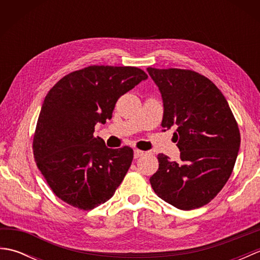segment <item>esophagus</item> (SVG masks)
I'll return each mask as SVG.
<instances>
[{
	"mask_svg": "<svg viewBox=\"0 0 260 260\" xmlns=\"http://www.w3.org/2000/svg\"><path fill=\"white\" fill-rule=\"evenodd\" d=\"M144 155V152L140 151V150H134V158H139L141 156Z\"/></svg>",
	"mask_w": 260,
	"mask_h": 260,
	"instance_id": "1",
	"label": "esophagus"
}]
</instances>
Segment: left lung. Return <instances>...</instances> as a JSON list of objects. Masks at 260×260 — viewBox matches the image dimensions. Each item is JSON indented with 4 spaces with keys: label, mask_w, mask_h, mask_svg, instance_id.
Returning a JSON list of instances; mask_svg holds the SVG:
<instances>
[{
    "label": "left lung",
    "mask_w": 260,
    "mask_h": 260,
    "mask_svg": "<svg viewBox=\"0 0 260 260\" xmlns=\"http://www.w3.org/2000/svg\"><path fill=\"white\" fill-rule=\"evenodd\" d=\"M163 101L164 131L174 133L180 161L158 154L150 179L154 192L173 207H203L221 191L240 147L238 125L227 99L211 80L191 70L147 68Z\"/></svg>",
    "instance_id": "8db88e82"
}]
</instances>
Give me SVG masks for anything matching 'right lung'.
<instances>
[{"label":"right lung","instance_id":"obj_1","mask_svg":"<svg viewBox=\"0 0 260 260\" xmlns=\"http://www.w3.org/2000/svg\"><path fill=\"white\" fill-rule=\"evenodd\" d=\"M148 78L135 67L90 66L54 85L43 101L33 154L54 194L81 210L108 201L128 171L133 150L108 148L95 125L113 117L118 98Z\"/></svg>","mask_w":260,"mask_h":260}]
</instances>
